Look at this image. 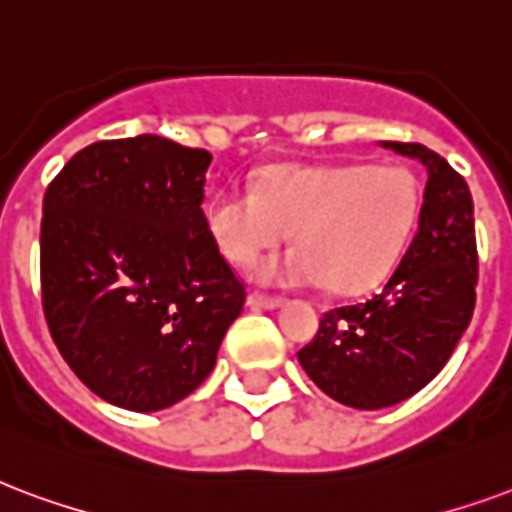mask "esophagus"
<instances>
[{
    "mask_svg": "<svg viewBox=\"0 0 512 512\" xmlns=\"http://www.w3.org/2000/svg\"><path fill=\"white\" fill-rule=\"evenodd\" d=\"M246 304L252 306V309H279L285 301H282V298H271V295L252 293L249 298H246Z\"/></svg>",
    "mask_w": 512,
    "mask_h": 512,
    "instance_id": "obj_1",
    "label": "esophagus"
}]
</instances>
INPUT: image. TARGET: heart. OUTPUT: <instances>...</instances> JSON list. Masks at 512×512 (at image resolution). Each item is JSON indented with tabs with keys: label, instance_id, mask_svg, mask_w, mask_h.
<instances>
[{
	"label": "heart",
	"instance_id": "b5f03b06",
	"mask_svg": "<svg viewBox=\"0 0 512 512\" xmlns=\"http://www.w3.org/2000/svg\"><path fill=\"white\" fill-rule=\"evenodd\" d=\"M418 179L399 165L266 168L252 192L222 189L203 206L211 244L233 266L252 268L293 236L298 249L257 268L268 287L372 293L399 268L420 222Z\"/></svg>",
	"mask_w": 512,
	"mask_h": 512
}]
</instances>
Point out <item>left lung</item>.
<instances>
[{
  "instance_id": "obj_1",
  "label": "left lung",
  "mask_w": 512,
  "mask_h": 512,
  "mask_svg": "<svg viewBox=\"0 0 512 512\" xmlns=\"http://www.w3.org/2000/svg\"><path fill=\"white\" fill-rule=\"evenodd\" d=\"M426 173L418 233L369 301L323 314L298 361L333 401L382 410L426 388L450 361L475 309L478 246L467 181L420 143L382 140Z\"/></svg>"
}]
</instances>
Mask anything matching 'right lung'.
<instances>
[{
	"mask_svg": "<svg viewBox=\"0 0 512 512\" xmlns=\"http://www.w3.org/2000/svg\"><path fill=\"white\" fill-rule=\"evenodd\" d=\"M211 154L162 135L100 140L45 189L43 312L108 404L168 410L206 380L244 285L203 227Z\"/></svg>",
	"mask_w": 512,
	"mask_h": 512,
	"instance_id": "add662e5",
	"label": "right lung"
}]
</instances>
